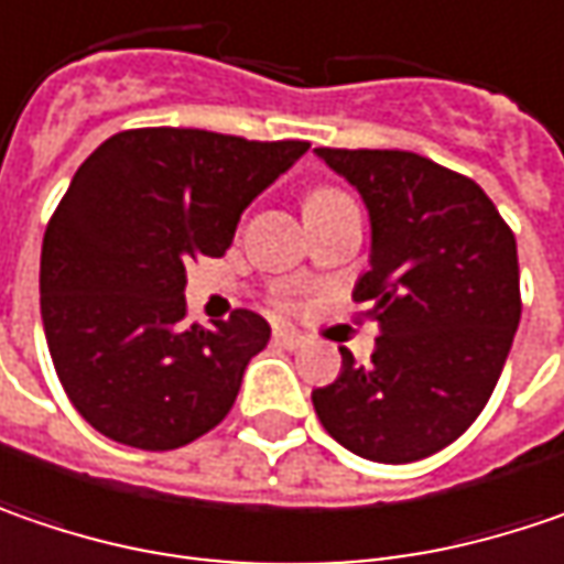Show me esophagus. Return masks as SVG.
I'll list each match as a JSON object with an SVG mask.
<instances>
[{"label":"esophagus","instance_id":"1","mask_svg":"<svg viewBox=\"0 0 564 564\" xmlns=\"http://www.w3.org/2000/svg\"><path fill=\"white\" fill-rule=\"evenodd\" d=\"M274 344H278V347H286V350H296V347L306 344V337L293 328H274Z\"/></svg>","mask_w":564,"mask_h":564}]
</instances>
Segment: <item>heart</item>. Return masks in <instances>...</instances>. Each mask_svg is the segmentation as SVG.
Instances as JSON below:
<instances>
[{"label": "heart", "instance_id": "obj_1", "mask_svg": "<svg viewBox=\"0 0 564 564\" xmlns=\"http://www.w3.org/2000/svg\"><path fill=\"white\" fill-rule=\"evenodd\" d=\"M334 195H340L337 188H315L312 195H308V202H322V198H334Z\"/></svg>", "mask_w": 564, "mask_h": 564}]
</instances>
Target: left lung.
<instances>
[{"instance_id": "obj_1", "label": "left lung", "mask_w": 564, "mask_h": 564, "mask_svg": "<svg viewBox=\"0 0 564 564\" xmlns=\"http://www.w3.org/2000/svg\"><path fill=\"white\" fill-rule=\"evenodd\" d=\"M362 195L369 271L354 300L379 322L376 354L312 404L347 452L410 464L442 452L482 413L521 322L518 246L474 180L410 151L315 148Z\"/></svg>"}]
</instances>
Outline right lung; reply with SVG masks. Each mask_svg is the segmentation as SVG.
Masks as SVG:
<instances>
[{"mask_svg":"<svg viewBox=\"0 0 564 564\" xmlns=\"http://www.w3.org/2000/svg\"><path fill=\"white\" fill-rule=\"evenodd\" d=\"M308 151L205 129H129L78 166L40 252V315L75 410L100 435L173 452L234 406L268 322H185V264L220 258L239 214Z\"/></svg>","mask_w":564,"mask_h":564,"instance_id":"add662e5","label":"right lung"}]
</instances>
